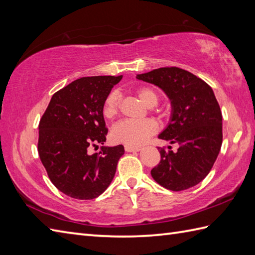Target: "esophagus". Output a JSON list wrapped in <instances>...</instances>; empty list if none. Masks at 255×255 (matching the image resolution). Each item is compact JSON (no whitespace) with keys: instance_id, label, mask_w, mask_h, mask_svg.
<instances>
[{"instance_id":"esophagus-1","label":"esophagus","mask_w":255,"mask_h":255,"mask_svg":"<svg viewBox=\"0 0 255 255\" xmlns=\"http://www.w3.org/2000/svg\"><path fill=\"white\" fill-rule=\"evenodd\" d=\"M125 150H126L127 152H138V151H140V148L139 147H132V145L126 144V145H125Z\"/></svg>"}]
</instances>
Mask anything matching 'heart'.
Segmentation results:
<instances>
[{
  "label": "heart",
  "mask_w": 255,
  "mask_h": 255,
  "mask_svg": "<svg viewBox=\"0 0 255 255\" xmlns=\"http://www.w3.org/2000/svg\"><path fill=\"white\" fill-rule=\"evenodd\" d=\"M136 94L145 105L153 107L159 102V94L149 86H140L136 89ZM121 95L117 91H113L106 96L103 103L102 113L106 119H113L118 115L121 106ZM158 130V126L152 119L145 118L140 121H123L116 124L112 129V138L117 143H124L132 147H139L148 141Z\"/></svg>",
  "instance_id": "1"
}]
</instances>
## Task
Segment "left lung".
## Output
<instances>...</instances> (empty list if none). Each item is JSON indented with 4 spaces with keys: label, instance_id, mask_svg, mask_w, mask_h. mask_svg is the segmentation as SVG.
<instances>
[{
    "label": "left lung",
    "instance_id": "1",
    "mask_svg": "<svg viewBox=\"0 0 255 255\" xmlns=\"http://www.w3.org/2000/svg\"><path fill=\"white\" fill-rule=\"evenodd\" d=\"M137 79L159 86L169 97L171 118L159 138L180 145L176 152L159 148L160 163L151 170L153 180L175 192L197 185L210 172L223 143V115L213 89L176 67L155 69Z\"/></svg>",
    "mask_w": 255,
    "mask_h": 255
}]
</instances>
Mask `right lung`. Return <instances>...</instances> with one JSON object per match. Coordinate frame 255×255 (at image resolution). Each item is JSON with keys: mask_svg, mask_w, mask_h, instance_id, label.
<instances>
[{"mask_svg": "<svg viewBox=\"0 0 255 255\" xmlns=\"http://www.w3.org/2000/svg\"><path fill=\"white\" fill-rule=\"evenodd\" d=\"M123 75L85 77L52 95L39 123L38 153L47 174L59 191L75 199L99 197L110 186L123 144H104L107 128L102 113L106 96Z\"/></svg>", "mask_w": 255, "mask_h": 255, "instance_id": "add662e5", "label": "right lung"}]
</instances>
